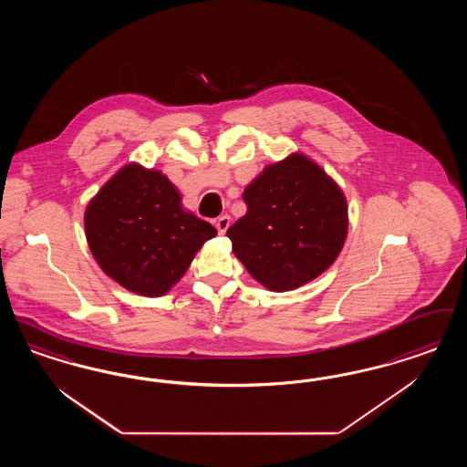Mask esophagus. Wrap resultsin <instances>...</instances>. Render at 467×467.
Segmentation results:
<instances>
[{
  "label": "esophagus",
  "mask_w": 467,
  "mask_h": 467,
  "mask_svg": "<svg viewBox=\"0 0 467 467\" xmlns=\"http://www.w3.org/2000/svg\"><path fill=\"white\" fill-rule=\"evenodd\" d=\"M229 224H231V217H229V215H223V217H219V219H217V223H215V227H217L219 234H225V231H227Z\"/></svg>",
  "instance_id": "obj_1"
}]
</instances>
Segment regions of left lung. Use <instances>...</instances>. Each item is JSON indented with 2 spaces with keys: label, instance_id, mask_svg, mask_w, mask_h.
Instances as JSON below:
<instances>
[{
  "label": "left lung",
  "instance_id": "1",
  "mask_svg": "<svg viewBox=\"0 0 467 467\" xmlns=\"http://www.w3.org/2000/svg\"><path fill=\"white\" fill-rule=\"evenodd\" d=\"M246 213L227 229L234 255L269 290L315 280L340 254L348 205L336 182L302 154L269 165L250 182Z\"/></svg>",
  "mask_w": 467,
  "mask_h": 467
}]
</instances>
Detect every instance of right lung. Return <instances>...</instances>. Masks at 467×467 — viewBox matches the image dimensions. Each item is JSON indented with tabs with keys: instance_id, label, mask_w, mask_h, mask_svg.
I'll return each mask as SVG.
<instances>
[{
	"instance_id": "add662e5",
	"label": "right lung",
	"mask_w": 467,
	"mask_h": 467,
	"mask_svg": "<svg viewBox=\"0 0 467 467\" xmlns=\"http://www.w3.org/2000/svg\"><path fill=\"white\" fill-rule=\"evenodd\" d=\"M85 233L102 271L127 290L160 297L182 278L215 227L182 208L161 171L121 168L85 212Z\"/></svg>"
}]
</instances>
